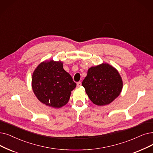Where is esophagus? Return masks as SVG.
Here are the masks:
<instances>
[{
  "label": "esophagus",
  "instance_id": "esophagus-1",
  "mask_svg": "<svg viewBox=\"0 0 153 153\" xmlns=\"http://www.w3.org/2000/svg\"><path fill=\"white\" fill-rule=\"evenodd\" d=\"M76 85H77V87H80L81 85H82V82H77Z\"/></svg>",
  "mask_w": 153,
  "mask_h": 153
}]
</instances>
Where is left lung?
Listing matches in <instances>:
<instances>
[{"label":"left lung","instance_id":"8db88e82","mask_svg":"<svg viewBox=\"0 0 153 153\" xmlns=\"http://www.w3.org/2000/svg\"><path fill=\"white\" fill-rule=\"evenodd\" d=\"M82 85L90 100L101 106L109 104L119 95L123 80L113 66L103 63L88 69Z\"/></svg>","mask_w":153,"mask_h":153}]
</instances>
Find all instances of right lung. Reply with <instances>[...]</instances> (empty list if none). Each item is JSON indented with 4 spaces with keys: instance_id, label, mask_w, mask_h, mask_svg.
<instances>
[{
    "instance_id": "1",
    "label": "right lung",
    "mask_w": 153,
    "mask_h": 153,
    "mask_svg": "<svg viewBox=\"0 0 153 153\" xmlns=\"http://www.w3.org/2000/svg\"><path fill=\"white\" fill-rule=\"evenodd\" d=\"M76 86L61 62L41 63L32 77V87L38 100L46 105L60 108L68 103L71 91Z\"/></svg>"
}]
</instances>
